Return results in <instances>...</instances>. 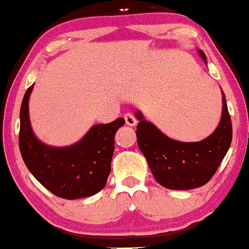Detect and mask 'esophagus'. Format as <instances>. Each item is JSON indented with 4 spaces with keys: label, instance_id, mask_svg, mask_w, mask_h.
<instances>
[{
    "label": "esophagus",
    "instance_id": "obj_1",
    "mask_svg": "<svg viewBox=\"0 0 249 249\" xmlns=\"http://www.w3.org/2000/svg\"><path fill=\"white\" fill-rule=\"evenodd\" d=\"M124 118H125V123H126L128 126H135V125H137V123H138L137 118H135L132 114H130V112L125 114Z\"/></svg>",
    "mask_w": 249,
    "mask_h": 249
}]
</instances>
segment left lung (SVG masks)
Instances as JSON below:
<instances>
[{
  "instance_id": "1",
  "label": "left lung",
  "mask_w": 249,
  "mask_h": 249,
  "mask_svg": "<svg viewBox=\"0 0 249 249\" xmlns=\"http://www.w3.org/2000/svg\"><path fill=\"white\" fill-rule=\"evenodd\" d=\"M207 65L202 50H197ZM222 117L216 130L206 139L182 142L169 138L153 123L135 112L139 121L137 139L156 181L169 190H193L203 186L217 171L232 141V123L222 90Z\"/></svg>"
}]
</instances>
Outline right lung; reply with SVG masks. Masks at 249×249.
Masks as SVG:
<instances>
[{
    "label": "right lung",
    "instance_id": "right-lung-1",
    "mask_svg": "<svg viewBox=\"0 0 249 249\" xmlns=\"http://www.w3.org/2000/svg\"><path fill=\"white\" fill-rule=\"evenodd\" d=\"M34 84L25 93L19 115V149L27 169L42 186L63 199L74 200L96 194L107 184L115 134L125 119L93 125L79 141L70 146H49L37 139L31 126L28 102Z\"/></svg>",
    "mask_w": 249,
    "mask_h": 249
}]
</instances>
